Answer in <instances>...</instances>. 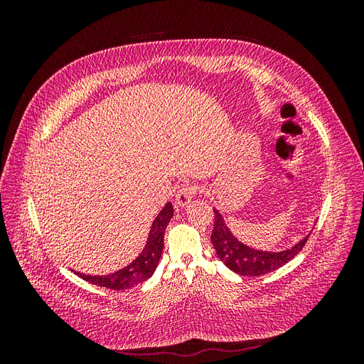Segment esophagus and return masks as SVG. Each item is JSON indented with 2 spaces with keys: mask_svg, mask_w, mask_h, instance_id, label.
Returning <instances> with one entry per match:
<instances>
[{
  "mask_svg": "<svg viewBox=\"0 0 364 364\" xmlns=\"http://www.w3.org/2000/svg\"><path fill=\"white\" fill-rule=\"evenodd\" d=\"M197 191H199V186H197L196 183H188V182H186V183L181 185L178 193H176L174 203L178 205L179 208L186 206V205L191 202L194 194H197Z\"/></svg>",
  "mask_w": 364,
  "mask_h": 364,
  "instance_id": "obj_1",
  "label": "esophagus"
}]
</instances>
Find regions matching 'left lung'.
<instances>
[{
    "instance_id": "1",
    "label": "left lung",
    "mask_w": 364,
    "mask_h": 364,
    "mask_svg": "<svg viewBox=\"0 0 364 364\" xmlns=\"http://www.w3.org/2000/svg\"><path fill=\"white\" fill-rule=\"evenodd\" d=\"M214 215H215V220H214L211 241H213L217 257L226 267H229L230 270L238 274H243V277H261V274L278 270L302 250L308 237H310L306 235L293 247L281 250V252L258 250L238 241L226 226L222 214H220L215 208H214Z\"/></svg>"
}]
</instances>
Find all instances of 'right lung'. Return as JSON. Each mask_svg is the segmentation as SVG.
<instances>
[{
  "label": "right lung",
  "mask_w": 364,
  "mask_h": 364,
  "mask_svg": "<svg viewBox=\"0 0 364 364\" xmlns=\"http://www.w3.org/2000/svg\"><path fill=\"white\" fill-rule=\"evenodd\" d=\"M173 217V205L168 202L164 206L162 211L155 218V222L151 225L150 234L147 238V245L142 249L141 255L132 261L129 266L121 269L115 273L105 274V277H91V274L77 273V277L82 279L100 285V287H106L111 290H127L135 287V285L144 282L149 279L153 272L156 270V266L159 264L162 249H164V232L167 229V225Z\"/></svg>",
  "instance_id": "obj_1"
}]
</instances>
